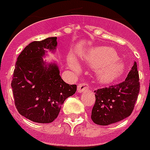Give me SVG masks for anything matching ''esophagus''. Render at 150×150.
I'll return each instance as SVG.
<instances>
[{"mask_svg": "<svg viewBox=\"0 0 150 150\" xmlns=\"http://www.w3.org/2000/svg\"><path fill=\"white\" fill-rule=\"evenodd\" d=\"M89 84H87L86 82H82V83H80L79 86H78V92L79 93H83L85 91H87V90H89Z\"/></svg>", "mask_w": 150, "mask_h": 150, "instance_id": "obj_1", "label": "esophagus"}]
</instances>
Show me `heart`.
Here are the masks:
<instances>
[{"label": "heart", "instance_id": "heart-1", "mask_svg": "<svg viewBox=\"0 0 150 150\" xmlns=\"http://www.w3.org/2000/svg\"><path fill=\"white\" fill-rule=\"evenodd\" d=\"M84 58L92 68L96 69V75L101 82L109 83L122 75L125 67L119 59L117 52L110 47H100L90 49L85 54ZM71 67L78 70L79 64L74 58H70Z\"/></svg>", "mask_w": 150, "mask_h": 150}]
</instances>
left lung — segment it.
I'll list each match as a JSON object with an SVG mask.
<instances>
[{"label": "left lung", "mask_w": 150, "mask_h": 150, "mask_svg": "<svg viewBox=\"0 0 150 150\" xmlns=\"http://www.w3.org/2000/svg\"><path fill=\"white\" fill-rule=\"evenodd\" d=\"M137 64L134 65L124 82L95 90L96 102L91 118L99 125H109L130 116L139 93Z\"/></svg>", "instance_id": "8db88e82"}]
</instances>
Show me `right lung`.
<instances>
[{
  "mask_svg": "<svg viewBox=\"0 0 150 150\" xmlns=\"http://www.w3.org/2000/svg\"><path fill=\"white\" fill-rule=\"evenodd\" d=\"M57 44V37L32 42L15 64L11 81L15 107L21 115L36 123L54 121L64 100L77 89L76 85L64 82L56 64L43 61L47 51L54 52Z\"/></svg>",
  "mask_w": 150,
  "mask_h": 150,
  "instance_id": "obj_1",
  "label": "right lung"
}]
</instances>
